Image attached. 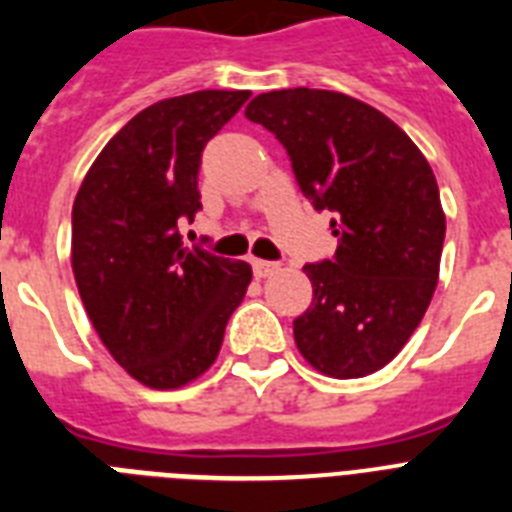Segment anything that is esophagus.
<instances>
[{"label":"esophagus","mask_w":512,"mask_h":512,"mask_svg":"<svg viewBox=\"0 0 512 512\" xmlns=\"http://www.w3.org/2000/svg\"><path fill=\"white\" fill-rule=\"evenodd\" d=\"M252 271L257 279H268L273 273L279 271V263H268V260H252Z\"/></svg>","instance_id":"34e87169"}]
</instances>
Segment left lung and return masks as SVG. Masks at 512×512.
Wrapping results in <instances>:
<instances>
[{"label": "left lung", "instance_id": "1", "mask_svg": "<svg viewBox=\"0 0 512 512\" xmlns=\"http://www.w3.org/2000/svg\"><path fill=\"white\" fill-rule=\"evenodd\" d=\"M287 148L300 191L332 212L337 252L303 268L311 308L295 342L321 374L353 380L398 356L438 284L446 217L428 159L396 122L332 90H273L244 111Z\"/></svg>", "mask_w": 512, "mask_h": 512}]
</instances>
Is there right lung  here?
I'll return each instance as SVG.
<instances>
[{"instance_id": "right-lung-1", "label": "right lung", "mask_w": 512, "mask_h": 512, "mask_svg": "<svg viewBox=\"0 0 512 512\" xmlns=\"http://www.w3.org/2000/svg\"><path fill=\"white\" fill-rule=\"evenodd\" d=\"M247 90L159 100L108 140L71 212V268L92 327L124 372L175 390L207 372L247 295L244 260L183 247L177 223L201 209V151Z\"/></svg>"}]
</instances>
